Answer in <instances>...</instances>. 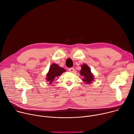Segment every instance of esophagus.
I'll list each match as a JSON object with an SVG mask.
<instances>
[{
  "label": "esophagus",
  "mask_w": 134,
  "mask_h": 134,
  "mask_svg": "<svg viewBox=\"0 0 134 134\" xmlns=\"http://www.w3.org/2000/svg\"><path fill=\"white\" fill-rule=\"evenodd\" d=\"M68 70L69 71H70V72H74L75 71V69H74V68H72V67L69 68H68Z\"/></svg>",
  "instance_id": "esophagus-1"
}]
</instances>
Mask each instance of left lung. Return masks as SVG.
I'll list each match as a JSON object with an SVG mask.
<instances>
[{
    "label": "left lung",
    "mask_w": 134,
    "mask_h": 134,
    "mask_svg": "<svg viewBox=\"0 0 134 134\" xmlns=\"http://www.w3.org/2000/svg\"><path fill=\"white\" fill-rule=\"evenodd\" d=\"M82 69L80 70V74L84 78L83 81L86 82L87 84L90 83L93 80V76L91 72V70L89 66L86 64H83L81 67Z\"/></svg>",
    "instance_id": "obj_1"
}]
</instances>
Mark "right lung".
<instances>
[{
    "label": "right lung",
    "mask_w": 134,
    "mask_h": 134,
    "mask_svg": "<svg viewBox=\"0 0 134 134\" xmlns=\"http://www.w3.org/2000/svg\"><path fill=\"white\" fill-rule=\"evenodd\" d=\"M65 71H66V70L64 68L60 67L58 65L53 63L51 66L49 71L46 75V80L48 81L49 84H51L57 76H60Z\"/></svg>",
    "instance_id": "right-lung-1"
}]
</instances>
